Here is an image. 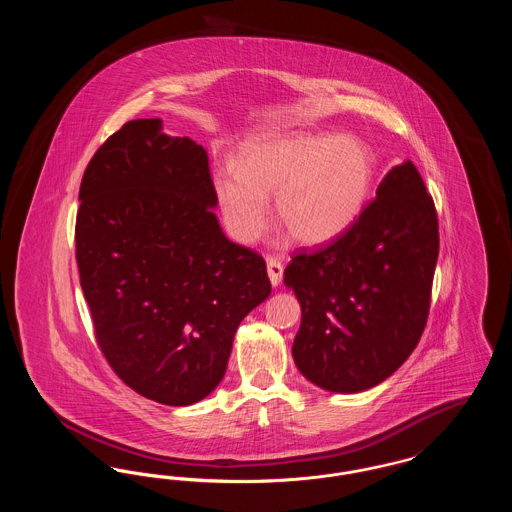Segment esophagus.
<instances>
[{
  "label": "esophagus",
  "mask_w": 512,
  "mask_h": 512,
  "mask_svg": "<svg viewBox=\"0 0 512 512\" xmlns=\"http://www.w3.org/2000/svg\"><path fill=\"white\" fill-rule=\"evenodd\" d=\"M267 272L268 278H270V284L276 288V286L282 282V274H284L282 263L270 257V259H267Z\"/></svg>",
  "instance_id": "obj_1"
}]
</instances>
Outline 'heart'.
I'll list each match as a JSON object with an SVG mask.
<instances>
[{"label": "heart", "instance_id": "1", "mask_svg": "<svg viewBox=\"0 0 512 512\" xmlns=\"http://www.w3.org/2000/svg\"><path fill=\"white\" fill-rule=\"evenodd\" d=\"M374 182V155L351 134L292 132L253 142L240 169L224 167L213 188L228 232L244 244L267 228L268 199L301 245H324L361 217Z\"/></svg>", "mask_w": 512, "mask_h": 512}]
</instances>
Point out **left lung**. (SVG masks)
<instances>
[{
  "label": "left lung",
  "instance_id": "left-lung-1",
  "mask_svg": "<svg viewBox=\"0 0 512 512\" xmlns=\"http://www.w3.org/2000/svg\"><path fill=\"white\" fill-rule=\"evenodd\" d=\"M438 253L434 201L405 161L384 176L347 232L295 255L284 270L301 305L292 347L299 372L332 393L390 378L424 332Z\"/></svg>",
  "mask_w": 512,
  "mask_h": 512
}]
</instances>
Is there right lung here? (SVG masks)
<instances>
[{"label":"right lung","mask_w":512,"mask_h":512,"mask_svg":"<svg viewBox=\"0 0 512 512\" xmlns=\"http://www.w3.org/2000/svg\"><path fill=\"white\" fill-rule=\"evenodd\" d=\"M78 201L80 286L107 363L157 403L205 399L240 322L270 295L263 257L220 228L207 151L161 119L126 122L92 157Z\"/></svg>","instance_id":"obj_1"}]
</instances>
